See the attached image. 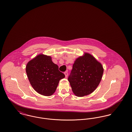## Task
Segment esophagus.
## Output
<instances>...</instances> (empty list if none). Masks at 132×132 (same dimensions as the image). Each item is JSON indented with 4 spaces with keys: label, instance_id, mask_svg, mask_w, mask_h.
Instances as JSON below:
<instances>
[{
    "label": "esophagus",
    "instance_id": "obj_1",
    "mask_svg": "<svg viewBox=\"0 0 132 132\" xmlns=\"http://www.w3.org/2000/svg\"><path fill=\"white\" fill-rule=\"evenodd\" d=\"M64 74H65V77H67L68 76V72H64Z\"/></svg>",
    "mask_w": 132,
    "mask_h": 132
}]
</instances>
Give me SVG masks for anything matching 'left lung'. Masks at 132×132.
Returning a JSON list of instances; mask_svg holds the SVG:
<instances>
[{
	"mask_svg": "<svg viewBox=\"0 0 132 132\" xmlns=\"http://www.w3.org/2000/svg\"><path fill=\"white\" fill-rule=\"evenodd\" d=\"M103 70L102 64L89 53L77 58L68 77L73 93L79 97L92 94L99 85Z\"/></svg>",
	"mask_w": 132,
	"mask_h": 132,
	"instance_id": "8db88e82",
	"label": "left lung"
}]
</instances>
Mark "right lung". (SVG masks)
<instances>
[{"label":"right lung","mask_w":132,"mask_h":132,"mask_svg":"<svg viewBox=\"0 0 132 132\" xmlns=\"http://www.w3.org/2000/svg\"><path fill=\"white\" fill-rule=\"evenodd\" d=\"M26 71L32 87L44 96L53 94L65 75L52 62L51 57L39 54L27 63Z\"/></svg>","instance_id":"1"}]
</instances>
